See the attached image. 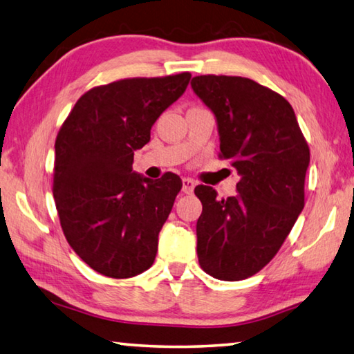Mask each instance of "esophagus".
<instances>
[{
	"label": "esophagus",
	"instance_id": "34e87169",
	"mask_svg": "<svg viewBox=\"0 0 354 354\" xmlns=\"http://www.w3.org/2000/svg\"><path fill=\"white\" fill-rule=\"evenodd\" d=\"M194 187H196V182L193 180V178H182V191L185 194H191L194 191Z\"/></svg>",
	"mask_w": 354,
	"mask_h": 354
}]
</instances>
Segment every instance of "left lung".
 Instances as JSON below:
<instances>
[{"label":"left lung","mask_w":354,"mask_h":354,"mask_svg":"<svg viewBox=\"0 0 354 354\" xmlns=\"http://www.w3.org/2000/svg\"><path fill=\"white\" fill-rule=\"evenodd\" d=\"M191 86L216 118L221 157L239 174L238 194L227 199L205 185L194 189L199 264L218 280H244L277 255L305 207L309 147L294 109L268 86L213 74Z\"/></svg>","instance_id":"1"}]
</instances>
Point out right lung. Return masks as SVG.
Masks as SVG:
<instances>
[{"label": "right lung", "instance_id": "add662e5", "mask_svg": "<svg viewBox=\"0 0 354 354\" xmlns=\"http://www.w3.org/2000/svg\"><path fill=\"white\" fill-rule=\"evenodd\" d=\"M191 74L135 77L80 96L55 140L54 201L71 249L93 270L130 278L153 264L158 233L182 188L167 172L132 171L158 116L180 97Z\"/></svg>", "mask_w": 354, "mask_h": 354}]
</instances>
